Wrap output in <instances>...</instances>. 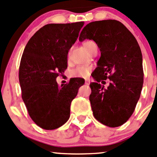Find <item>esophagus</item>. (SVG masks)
<instances>
[{
  "instance_id": "1",
  "label": "esophagus",
  "mask_w": 157,
  "mask_h": 157,
  "mask_svg": "<svg viewBox=\"0 0 157 157\" xmlns=\"http://www.w3.org/2000/svg\"><path fill=\"white\" fill-rule=\"evenodd\" d=\"M90 83V81L89 79H86V80H85V84H86V85H89Z\"/></svg>"
}]
</instances>
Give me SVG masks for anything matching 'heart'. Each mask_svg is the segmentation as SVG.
<instances>
[{"instance_id":"b5f03b06","label":"heart","mask_w":157,"mask_h":157,"mask_svg":"<svg viewBox=\"0 0 157 157\" xmlns=\"http://www.w3.org/2000/svg\"><path fill=\"white\" fill-rule=\"evenodd\" d=\"M93 42L91 40H87L84 42L83 46L84 48L89 52H91V47L93 44ZM93 70V66L91 65H87V66H77L70 72V75L73 78H84L87 77L90 73L91 70Z\"/></svg>"}]
</instances>
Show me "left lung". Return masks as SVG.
I'll list each match as a JSON object with an SVG mask.
<instances>
[{
	"label": "left lung",
	"mask_w": 157,
	"mask_h": 157,
	"mask_svg": "<svg viewBox=\"0 0 157 157\" xmlns=\"http://www.w3.org/2000/svg\"><path fill=\"white\" fill-rule=\"evenodd\" d=\"M93 40L101 51L98 67L92 74L90 101L96 119L116 128L129 119L140 99L143 85L142 56L133 35L120 21L103 20L86 25L79 40ZM105 88L99 83L105 84Z\"/></svg>",
	"instance_id": "left-lung-1"
}]
</instances>
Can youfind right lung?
<instances>
[{
	"mask_svg": "<svg viewBox=\"0 0 157 157\" xmlns=\"http://www.w3.org/2000/svg\"><path fill=\"white\" fill-rule=\"evenodd\" d=\"M84 22L44 26L26 44L19 67L22 99L33 121L44 130L67 121L70 105L84 83L72 78L59 87L56 78L67 67V54Z\"/></svg>",
	"mask_w": 157,
	"mask_h": 157,
	"instance_id": "add662e5",
	"label": "right lung"
}]
</instances>
